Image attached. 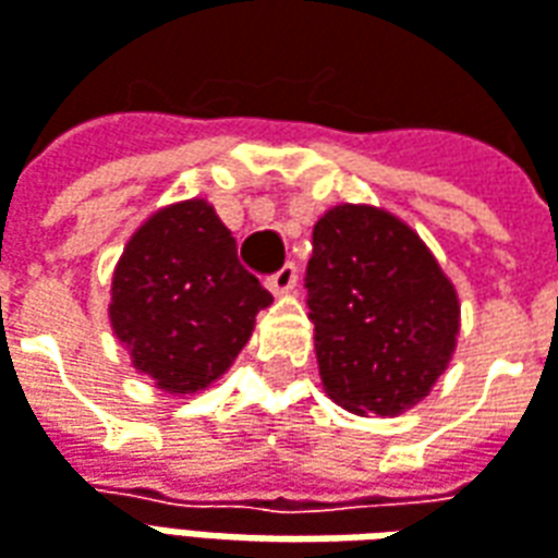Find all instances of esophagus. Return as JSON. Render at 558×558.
Returning <instances> with one entry per match:
<instances>
[{
    "label": "esophagus",
    "instance_id": "obj_1",
    "mask_svg": "<svg viewBox=\"0 0 558 558\" xmlns=\"http://www.w3.org/2000/svg\"><path fill=\"white\" fill-rule=\"evenodd\" d=\"M295 280H299V271H295L292 263H287L280 271H275V275L268 278V290L278 292V295H287V292H292V287H295Z\"/></svg>",
    "mask_w": 558,
    "mask_h": 558
}]
</instances>
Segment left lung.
<instances>
[{"mask_svg": "<svg viewBox=\"0 0 558 558\" xmlns=\"http://www.w3.org/2000/svg\"><path fill=\"white\" fill-rule=\"evenodd\" d=\"M307 307L326 396L360 416H396L450 365L459 295L426 241L374 205H335L314 223Z\"/></svg>", "mask_w": 558, "mask_h": 558, "instance_id": "8db88e82", "label": "left lung"}]
</instances>
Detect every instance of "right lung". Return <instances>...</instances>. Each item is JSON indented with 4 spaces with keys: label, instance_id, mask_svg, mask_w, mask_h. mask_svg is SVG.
<instances>
[{
    "label": "right lung",
    "instance_id": "add662e5",
    "mask_svg": "<svg viewBox=\"0 0 558 558\" xmlns=\"http://www.w3.org/2000/svg\"><path fill=\"white\" fill-rule=\"evenodd\" d=\"M271 292L239 263V244L211 202L154 211L120 253L108 319L132 368L169 396L220 380L251 341Z\"/></svg>",
    "mask_w": 558,
    "mask_h": 558
}]
</instances>
